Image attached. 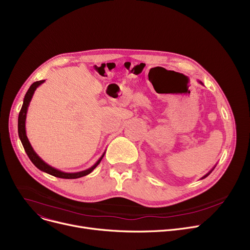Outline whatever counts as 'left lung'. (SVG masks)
<instances>
[{
  "instance_id": "8db88e82",
  "label": "left lung",
  "mask_w": 250,
  "mask_h": 250,
  "mask_svg": "<svg viewBox=\"0 0 250 250\" xmlns=\"http://www.w3.org/2000/svg\"><path fill=\"white\" fill-rule=\"evenodd\" d=\"M199 83H200V84H202V85H203V83H202V82H201V81H199ZM215 167H216V166H215ZM215 167H214V168H215ZM214 168H213V169H212V170H211V171H209V172H208V173H207V174H206V175H205V176H203V177H202V179H204V178H206V177H207V176H208V175H209V173H211V172H212V171H213V170H214Z\"/></svg>"
}]
</instances>
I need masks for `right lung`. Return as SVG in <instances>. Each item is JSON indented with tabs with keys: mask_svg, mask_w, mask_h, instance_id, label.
<instances>
[{
	"mask_svg": "<svg viewBox=\"0 0 250 250\" xmlns=\"http://www.w3.org/2000/svg\"><path fill=\"white\" fill-rule=\"evenodd\" d=\"M45 80H42V81H37L34 82L30 88L28 89V91L26 92V94L24 96V100H23V105L21 107V110L19 112V116H18V135L20 138V141L22 143V145L24 147V150L27 154V156L29 157V159L31 160V162L39 169L42 170V171L48 173L52 176H56V177H60V178H65V179H75V178H79V177H82L85 175H88L89 173H91L93 170L97 167V165L100 163V161L102 160L103 156L105 154V152L102 154V156L100 158L97 160V162L88 169L83 170V171L80 172H74V173H68V172H63L61 171L59 169H56L55 167H51L50 165H48L47 163H45L41 157H39L36 152L33 150L31 144L26 136V128H25V122H26V114H27V110H28V106H29V103L32 99V96L34 94L35 90L41 86L42 83H44Z\"/></svg>",
	"mask_w": 250,
	"mask_h": 250,
	"instance_id": "obj_1",
	"label": "right lung"
}]
</instances>
